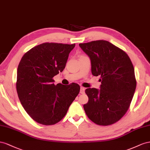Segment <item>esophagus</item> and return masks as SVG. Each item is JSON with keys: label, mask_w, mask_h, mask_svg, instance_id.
Returning a JSON list of instances; mask_svg holds the SVG:
<instances>
[{"label": "esophagus", "mask_w": 150, "mask_h": 150, "mask_svg": "<svg viewBox=\"0 0 150 150\" xmlns=\"http://www.w3.org/2000/svg\"><path fill=\"white\" fill-rule=\"evenodd\" d=\"M80 93H85V88H83V87H80Z\"/></svg>", "instance_id": "obj_1"}]
</instances>
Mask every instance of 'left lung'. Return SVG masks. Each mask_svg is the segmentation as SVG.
Returning <instances> with one entry per match:
<instances>
[{"label":"left lung","instance_id":"1","mask_svg":"<svg viewBox=\"0 0 150 150\" xmlns=\"http://www.w3.org/2000/svg\"><path fill=\"white\" fill-rule=\"evenodd\" d=\"M79 46L91 59L93 76L100 75V89L88 88L83 109L98 125L116 122L126 114L136 87L134 69L128 55L109 41L99 40Z\"/></svg>","mask_w":150,"mask_h":150}]
</instances>
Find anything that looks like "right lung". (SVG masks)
Masks as SVG:
<instances>
[{
	"label": "right lung",
	"mask_w": 150,
	"mask_h": 150,
	"mask_svg": "<svg viewBox=\"0 0 150 150\" xmlns=\"http://www.w3.org/2000/svg\"><path fill=\"white\" fill-rule=\"evenodd\" d=\"M75 46L45 42L29 50L20 61L16 82L19 100L30 117L41 125L61 121L80 92L78 84L55 85L53 79L65 68Z\"/></svg>",
	"instance_id": "1"
}]
</instances>
